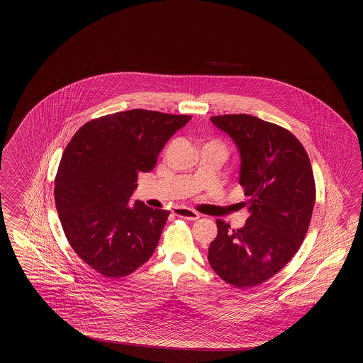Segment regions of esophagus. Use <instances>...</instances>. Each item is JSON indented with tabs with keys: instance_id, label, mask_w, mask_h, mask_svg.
Returning a JSON list of instances; mask_svg holds the SVG:
<instances>
[{
	"instance_id": "obj_1",
	"label": "esophagus",
	"mask_w": 363,
	"mask_h": 363,
	"mask_svg": "<svg viewBox=\"0 0 363 363\" xmlns=\"http://www.w3.org/2000/svg\"><path fill=\"white\" fill-rule=\"evenodd\" d=\"M174 215L178 218H184L186 220H197L200 218V215L191 209L188 208H175L173 211Z\"/></svg>"
}]
</instances>
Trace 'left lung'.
<instances>
[{"mask_svg": "<svg viewBox=\"0 0 363 363\" xmlns=\"http://www.w3.org/2000/svg\"><path fill=\"white\" fill-rule=\"evenodd\" d=\"M241 155L249 218L231 230L218 219L208 249L212 269L237 289L264 283L293 259L311 225L315 185L303 145L287 129L249 114L211 117Z\"/></svg>", "mask_w": 363, "mask_h": 363, "instance_id": "left-lung-1", "label": "left lung"}]
</instances>
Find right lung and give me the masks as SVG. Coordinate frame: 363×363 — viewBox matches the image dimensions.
<instances>
[{
	"mask_svg": "<svg viewBox=\"0 0 363 363\" xmlns=\"http://www.w3.org/2000/svg\"><path fill=\"white\" fill-rule=\"evenodd\" d=\"M190 116L135 108L84 123L67 145L54 182L55 207L76 255L104 277L135 272L155 252L170 211L136 200L138 174Z\"/></svg>",
	"mask_w": 363,
	"mask_h": 363,
	"instance_id": "1",
	"label": "right lung"
}]
</instances>
